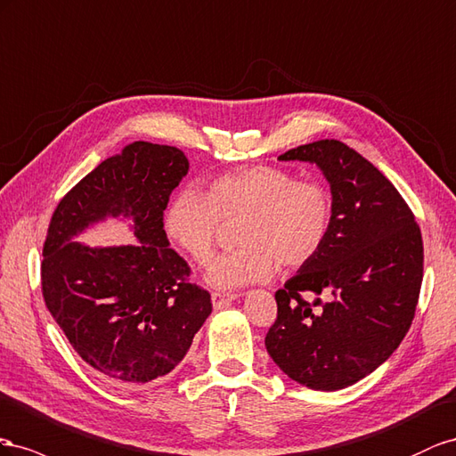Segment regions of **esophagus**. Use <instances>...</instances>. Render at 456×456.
Here are the masks:
<instances>
[{
  "instance_id": "1",
  "label": "esophagus",
  "mask_w": 456,
  "mask_h": 456,
  "mask_svg": "<svg viewBox=\"0 0 456 456\" xmlns=\"http://www.w3.org/2000/svg\"><path fill=\"white\" fill-rule=\"evenodd\" d=\"M237 294H225V292H212V304L216 309H224L231 302L237 300Z\"/></svg>"
}]
</instances>
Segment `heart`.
I'll return each instance as SVG.
<instances>
[{
  "instance_id": "heart-1",
  "label": "heart",
  "mask_w": 456,
  "mask_h": 456,
  "mask_svg": "<svg viewBox=\"0 0 456 456\" xmlns=\"http://www.w3.org/2000/svg\"><path fill=\"white\" fill-rule=\"evenodd\" d=\"M334 217L332 194L317 181H296L273 166H252L208 181L206 192L183 189L167 204L164 231L194 264L214 254L219 221L242 219L240 248L221 254L206 273L219 290L265 282L277 265L302 267L327 240Z\"/></svg>"
}]
</instances>
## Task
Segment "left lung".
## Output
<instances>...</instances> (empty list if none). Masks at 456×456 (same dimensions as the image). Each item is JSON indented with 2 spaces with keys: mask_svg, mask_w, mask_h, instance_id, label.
<instances>
[{
  "mask_svg": "<svg viewBox=\"0 0 456 456\" xmlns=\"http://www.w3.org/2000/svg\"><path fill=\"white\" fill-rule=\"evenodd\" d=\"M279 160L319 167L334 217L319 254L277 290L265 347L297 384L336 392L379 369L409 332L424 271L420 227L389 179L342 141L307 142Z\"/></svg>",
  "mask_w": 456,
  "mask_h": 456,
  "instance_id": "8db88e82",
  "label": "left lung"
}]
</instances>
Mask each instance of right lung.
<instances>
[{
	"label": "right lung",
	"mask_w": 456,
	"mask_h": 456,
	"mask_svg": "<svg viewBox=\"0 0 456 456\" xmlns=\"http://www.w3.org/2000/svg\"><path fill=\"white\" fill-rule=\"evenodd\" d=\"M187 172L183 151L134 141L64 194L51 217L45 305L76 354L114 386L172 372L212 314L210 294L191 284L164 231L167 200ZM107 216L132 220L138 244L91 249L73 240Z\"/></svg>",
	"instance_id": "right-lung-1"
}]
</instances>
